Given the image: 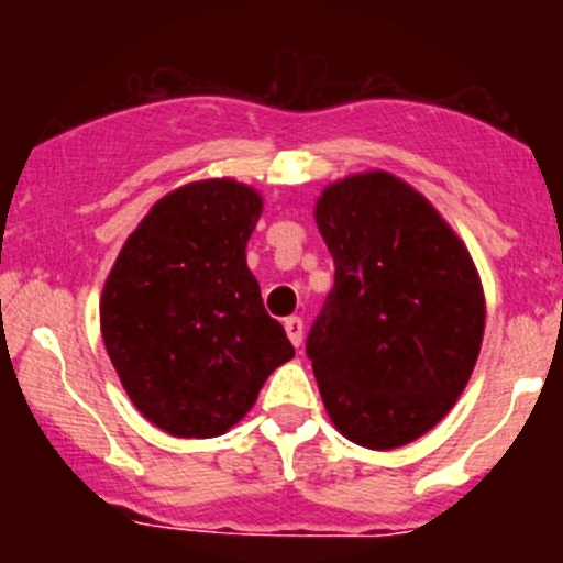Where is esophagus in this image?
<instances>
[{
    "label": "esophagus",
    "instance_id": "1",
    "mask_svg": "<svg viewBox=\"0 0 563 563\" xmlns=\"http://www.w3.org/2000/svg\"><path fill=\"white\" fill-rule=\"evenodd\" d=\"M283 327H286L288 340H291V343L299 349V345H302V334H305L302 318H299V316H288L286 321H283Z\"/></svg>",
    "mask_w": 563,
    "mask_h": 563
}]
</instances>
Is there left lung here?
Masks as SVG:
<instances>
[{
	"label": "left lung",
	"mask_w": 563,
	"mask_h": 563,
	"mask_svg": "<svg viewBox=\"0 0 563 563\" xmlns=\"http://www.w3.org/2000/svg\"><path fill=\"white\" fill-rule=\"evenodd\" d=\"M316 223L334 288L308 334L334 428L365 450L433 430L463 395L485 334V291L439 209L389 172L321 190Z\"/></svg>",
	"instance_id": "1"
}]
</instances>
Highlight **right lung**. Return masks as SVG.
<instances>
[{
    "instance_id": "right-lung-1",
    "label": "right lung",
    "mask_w": 563,
    "mask_h": 563,
    "mask_svg": "<svg viewBox=\"0 0 563 563\" xmlns=\"http://www.w3.org/2000/svg\"><path fill=\"white\" fill-rule=\"evenodd\" d=\"M264 209L223 176L176 187L128 236L100 297V332L133 406L176 439H214L294 356L247 269Z\"/></svg>"
}]
</instances>
